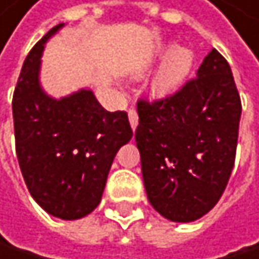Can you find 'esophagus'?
<instances>
[{
    "label": "esophagus",
    "instance_id": "esophagus-1",
    "mask_svg": "<svg viewBox=\"0 0 259 259\" xmlns=\"http://www.w3.org/2000/svg\"><path fill=\"white\" fill-rule=\"evenodd\" d=\"M128 121H131V125L135 131L137 125H138V113H137L135 108H128Z\"/></svg>",
    "mask_w": 259,
    "mask_h": 259
}]
</instances>
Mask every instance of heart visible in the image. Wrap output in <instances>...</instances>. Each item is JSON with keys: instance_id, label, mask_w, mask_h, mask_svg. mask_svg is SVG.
Here are the masks:
<instances>
[{"instance_id": "b5f03b06", "label": "heart", "mask_w": 259, "mask_h": 259, "mask_svg": "<svg viewBox=\"0 0 259 259\" xmlns=\"http://www.w3.org/2000/svg\"><path fill=\"white\" fill-rule=\"evenodd\" d=\"M166 51H169V49H161L160 53L163 54ZM191 65L193 56L190 51H186V49H176V51H172L163 63L158 74L152 80V93L155 96H164L171 93L186 77Z\"/></svg>"}]
</instances>
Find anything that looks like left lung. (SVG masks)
Returning a JSON list of instances; mask_svg holds the SVG:
<instances>
[{
	"instance_id": "1",
	"label": "left lung",
	"mask_w": 259,
	"mask_h": 259,
	"mask_svg": "<svg viewBox=\"0 0 259 259\" xmlns=\"http://www.w3.org/2000/svg\"><path fill=\"white\" fill-rule=\"evenodd\" d=\"M137 108L149 202L174 222L202 218L224 194L236 158L242 105L230 65L213 49L176 93L140 98Z\"/></svg>"
}]
</instances>
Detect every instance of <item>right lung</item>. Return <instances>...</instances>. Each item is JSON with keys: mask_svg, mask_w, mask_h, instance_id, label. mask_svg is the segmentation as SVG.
Here are the masks:
<instances>
[{"mask_svg": "<svg viewBox=\"0 0 259 259\" xmlns=\"http://www.w3.org/2000/svg\"><path fill=\"white\" fill-rule=\"evenodd\" d=\"M27 54L12 98L15 151L31 196L45 211L73 221L99 205L118 149L134 132L125 112H107L90 90L60 101L38 83L43 45Z\"/></svg>", "mask_w": 259, "mask_h": 259, "instance_id": "right-lung-1", "label": "right lung"}]
</instances>
